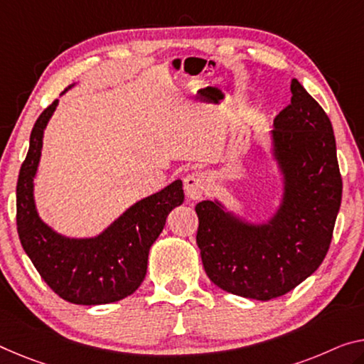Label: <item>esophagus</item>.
I'll use <instances>...</instances> for the list:
<instances>
[{
	"mask_svg": "<svg viewBox=\"0 0 364 364\" xmlns=\"http://www.w3.org/2000/svg\"><path fill=\"white\" fill-rule=\"evenodd\" d=\"M210 176L203 171H197L188 174L183 178V187H186V193L188 198L192 200H200L206 192V187H208Z\"/></svg>",
	"mask_w": 364,
	"mask_h": 364,
	"instance_id": "34e87169",
	"label": "esophagus"
}]
</instances>
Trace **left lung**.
<instances>
[{
  "label": "left lung",
  "mask_w": 364,
  "mask_h": 364,
  "mask_svg": "<svg viewBox=\"0 0 364 364\" xmlns=\"http://www.w3.org/2000/svg\"><path fill=\"white\" fill-rule=\"evenodd\" d=\"M291 102L273 120V154L284 177L283 201L265 225H250L220 201H200L197 244L216 287L268 301L314 273L331 247L342 203L333 128L317 100L291 81Z\"/></svg>",
  "instance_id": "obj_1"
}]
</instances>
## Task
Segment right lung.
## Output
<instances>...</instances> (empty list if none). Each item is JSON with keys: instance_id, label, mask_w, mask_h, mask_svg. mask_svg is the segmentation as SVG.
<instances>
[{"instance_id": "right-lung-1", "label": "right lung", "mask_w": 364, "mask_h": 364, "mask_svg": "<svg viewBox=\"0 0 364 364\" xmlns=\"http://www.w3.org/2000/svg\"><path fill=\"white\" fill-rule=\"evenodd\" d=\"M57 105L55 99L37 119L19 171L16 223L21 244L43 282L60 298L82 306L115 303L135 293L144 279L149 247L163 231L167 215L183 201L182 182H172L136 201L96 237L60 236L38 218L33 203V177L41 161L43 130Z\"/></svg>"}]
</instances>
